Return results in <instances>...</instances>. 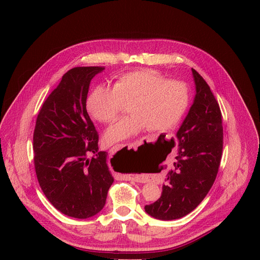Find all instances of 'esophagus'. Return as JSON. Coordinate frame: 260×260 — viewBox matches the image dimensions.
Here are the masks:
<instances>
[{
  "mask_svg": "<svg viewBox=\"0 0 260 260\" xmlns=\"http://www.w3.org/2000/svg\"><path fill=\"white\" fill-rule=\"evenodd\" d=\"M137 145H139V142H134V143H131V144H128V147H136ZM125 145H122V144H117V145H115V146H113L112 147V150H118V149H120V148H122V147H124ZM126 179L127 180H131V181H136V182H142V180H141V178L140 177H138V176H128V177H126Z\"/></svg>",
  "mask_w": 260,
  "mask_h": 260,
  "instance_id": "34e87169",
  "label": "esophagus"
}]
</instances>
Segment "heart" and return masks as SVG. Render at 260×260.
Listing matches in <instances>:
<instances>
[{
  "label": "heart",
  "mask_w": 260,
  "mask_h": 260,
  "mask_svg": "<svg viewBox=\"0 0 260 260\" xmlns=\"http://www.w3.org/2000/svg\"><path fill=\"white\" fill-rule=\"evenodd\" d=\"M190 101L184 82L168 80L154 71H134L118 76L113 88L96 87L87 99L88 113L102 123H113L127 105L131 115L111 126L107 143L132 138L146 127L152 132L175 126L186 112ZM126 169V165H122Z\"/></svg>",
  "instance_id": "heart-1"
}]
</instances>
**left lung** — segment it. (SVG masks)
I'll list each match as a JSON object with an SVG mask.
<instances>
[{"label": "left lung", "instance_id": "1", "mask_svg": "<svg viewBox=\"0 0 260 260\" xmlns=\"http://www.w3.org/2000/svg\"><path fill=\"white\" fill-rule=\"evenodd\" d=\"M191 71L197 93L176 138L171 139L179 146L174 168L168 173L160 199L145 206L148 214L159 220L179 219L193 211L210 191L220 167L223 149L220 107L205 79Z\"/></svg>", "mask_w": 260, "mask_h": 260}]
</instances>
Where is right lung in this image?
Listing matches in <instances>:
<instances>
[{"label": "right lung", "mask_w": 260, "mask_h": 260, "mask_svg": "<svg viewBox=\"0 0 260 260\" xmlns=\"http://www.w3.org/2000/svg\"><path fill=\"white\" fill-rule=\"evenodd\" d=\"M104 67L69 70L43 103L34 131V165L40 187L62 214L85 219L105 206L114 179L87 110L91 79ZM90 153L95 155L87 158Z\"/></svg>", "instance_id": "1"}]
</instances>
